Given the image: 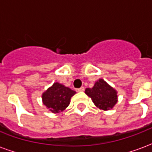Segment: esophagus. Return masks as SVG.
Segmentation results:
<instances>
[{
    "label": "esophagus",
    "mask_w": 152,
    "mask_h": 152,
    "mask_svg": "<svg viewBox=\"0 0 152 152\" xmlns=\"http://www.w3.org/2000/svg\"><path fill=\"white\" fill-rule=\"evenodd\" d=\"M85 90V88L84 87H80L79 89H76V92H83Z\"/></svg>",
    "instance_id": "esophagus-1"
}]
</instances>
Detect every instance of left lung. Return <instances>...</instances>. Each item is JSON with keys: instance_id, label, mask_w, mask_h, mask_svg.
Instances as JSON below:
<instances>
[{"instance_id": "obj_1", "label": "left lung", "mask_w": 152, "mask_h": 152, "mask_svg": "<svg viewBox=\"0 0 152 152\" xmlns=\"http://www.w3.org/2000/svg\"><path fill=\"white\" fill-rule=\"evenodd\" d=\"M86 94L97 107L103 111L113 108L118 102L117 91L103 79L97 80L92 88H87Z\"/></svg>"}]
</instances>
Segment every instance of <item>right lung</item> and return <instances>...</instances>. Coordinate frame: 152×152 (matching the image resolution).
<instances>
[{
	"label": "right lung",
	"instance_id": "obj_1",
	"mask_svg": "<svg viewBox=\"0 0 152 152\" xmlns=\"http://www.w3.org/2000/svg\"><path fill=\"white\" fill-rule=\"evenodd\" d=\"M75 94L76 91L55 82L42 94V102L51 112L59 113L68 107L71 98Z\"/></svg>",
	"mask_w": 152,
	"mask_h": 152
}]
</instances>
